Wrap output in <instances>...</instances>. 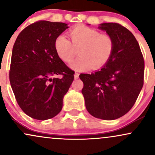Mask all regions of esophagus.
Listing matches in <instances>:
<instances>
[{"label": "esophagus", "instance_id": "1", "mask_svg": "<svg viewBox=\"0 0 155 155\" xmlns=\"http://www.w3.org/2000/svg\"><path fill=\"white\" fill-rule=\"evenodd\" d=\"M79 74H78V73H75V74H74V79H79Z\"/></svg>", "mask_w": 155, "mask_h": 155}]
</instances>
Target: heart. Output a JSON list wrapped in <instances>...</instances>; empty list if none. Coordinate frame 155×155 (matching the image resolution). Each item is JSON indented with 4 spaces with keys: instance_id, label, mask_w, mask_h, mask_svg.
Instances as JSON below:
<instances>
[{
    "instance_id": "1",
    "label": "heart",
    "mask_w": 155,
    "mask_h": 155,
    "mask_svg": "<svg viewBox=\"0 0 155 155\" xmlns=\"http://www.w3.org/2000/svg\"><path fill=\"white\" fill-rule=\"evenodd\" d=\"M71 43L64 35L57 37L54 49L58 57L65 63H69L78 49L79 56L70 63L76 71L97 69L108 63L113 54L114 43L111 35L85 25H79L68 33Z\"/></svg>"
}]
</instances>
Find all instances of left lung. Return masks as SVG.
Masks as SVG:
<instances>
[{
	"label": "left lung",
	"mask_w": 155,
	"mask_h": 155,
	"mask_svg": "<svg viewBox=\"0 0 155 155\" xmlns=\"http://www.w3.org/2000/svg\"><path fill=\"white\" fill-rule=\"evenodd\" d=\"M98 29L113 38V54L100 70L80 74L81 92L92 116L114 120L124 116L136 103L143 87L144 60L139 44L127 28L108 22L101 23Z\"/></svg>",
	"instance_id": "left-lung-1"
}]
</instances>
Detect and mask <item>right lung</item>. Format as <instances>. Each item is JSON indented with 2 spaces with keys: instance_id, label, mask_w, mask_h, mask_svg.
<instances>
[{
  "instance_id": "right-lung-1",
  "label": "right lung",
  "mask_w": 155,
  "mask_h": 155,
  "mask_svg": "<svg viewBox=\"0 0 155 155\" xmlns=\"http://www.w3.org/2000/svg\"><path fill=\"white\" fill-rule=\"evenodd\" d=\"M69 27L39 21L19 33L12 49L10 84L19 107L28 116L46 120L58 115L74 71L58 57L54 41ZM63 75L61 78H51Z\"/></svg>"
}]
</instances>
